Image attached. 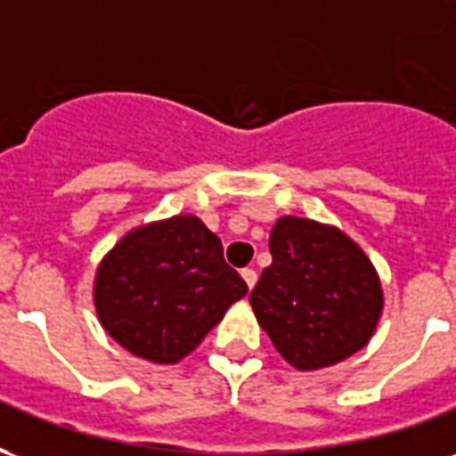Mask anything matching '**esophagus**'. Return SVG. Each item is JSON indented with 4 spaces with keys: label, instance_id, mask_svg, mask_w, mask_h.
Instances as JSON below:
<instances>
[{
    "label": "esophagus",
    "instance_id": "obj_1",
    "mask_svg": "<svg viewBox=\"0 0 456 456\" xmlns=\"http://www.w3.org/2000/svg\"><path fill=\"white\" fill-rule=\"evenodd\" d=\"M241 276H244V281H247V286H248V288L256 286L258 273H256V271H254V268H244V271H241Z\"/></svg>",
    "mask_w": 456,
    "mask_h": 456
}]
</instances>
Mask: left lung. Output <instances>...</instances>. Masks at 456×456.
<instances>
[{"label":"left lung","instance_id":"obj_1","mask_svg":"<svg viewBox=\"0 0 456 456\" xmlns=\"http://www.w3.org/2000/svg\"><path fill=\"white\" fill-rule=\"evenodd\" d=\"M271 266L251 290L258 325L288 363L313 371L369 342L381 317L376 268L339 229L281 217L268 239Z\"/></svg>","mask_w":456,"mask_h":456}]
</instances>
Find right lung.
<instances>
[{"label":"right lung","instance_id":"add662e5","mask_svg":"<svg viewBox=\"0 0 456 456\" xmlns=\"http://www.w3.org/2000/svg\"><path fill=\"white\" fill-rule=\"evenodd\" d=\"M222 241L183 215L134 229L102 258L94 278L97 317L114 342L156 363H175L247 296Z\"/></svg>","mask_w":456,"mask_h":456}]
</instances>
